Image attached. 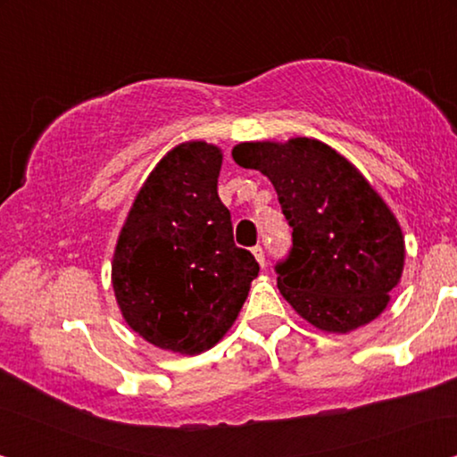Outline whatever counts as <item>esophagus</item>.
I'll list each match as a JSON object with an SVG mask.
<instances>
[{"mask_svg":"<svg viewBox=\"0 0 457 457\" xmlns=\"http://www.w3.org/2000/svg\"><path fill=\"white\" fill-rule=\"evenodd\" d=\"M252 252H253V255H255V260H258V264H260L262 268H264V264H266V258H264V249H262L260 245H255V247L252 249Z\"/></svg>","mask_w":457,"mask_h":457,"instance_id":"esophagus-1","label":"esophagus"}]
</instances>
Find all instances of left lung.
<instances>
[{
    "instance_id": "8db88e82",
    "label": "left lung",
    "mask_w": 457,
    "mask_h": 457,
    "mask_svg": "<svg viewBox=\"0 0 457 457\" xmlns=\"http://www.w3.org/2000/svg\"><path fill=\"white\" fill-rule=\"evenodd\" d=\"M233 160L270 179L293 228L291 252L274 268L293 310L327 333L372 322L402 278L405 243L358 168L308 137L239 143Z\"/></svg>"
}]
</instances>
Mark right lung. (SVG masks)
Wrapping results in <instances>:
<instances>
[{
  "mask_svg": "<svg viewBox=\"0 0 457 457\" xmlns=\"http://www.w3.org/2000/svg\"><path fill=\"white\" fill-rule=\"evenodd\" d=\"M222 152L180 143L158 162L118 237L112 285L124 320L160 349L195 355L233 327L260 266L218 197Z\"/></svg>",
  "mask_w": 457,
  "mask_h": 457,
  "instance_id": "add662e5",
  "label": "right lung"
}]
</instances>
